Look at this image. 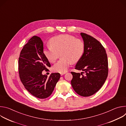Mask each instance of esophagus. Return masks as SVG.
I'll return each instance as SVG.
<instances>
[{"instance_id":"obj_1","label":"esophagus","mask_w":126,"mask_h":126,"mask_svg":"<svg viewBox=\"0 0 126 126\" xmlns=\"http://www.w3.org/2000/svg\"><path fill=\"white\" fill-rule=\"evenodd\" d=\"M65 74H66V73H60V75H61V76H62V75H64Z\"/></svg>"}]
</instances>
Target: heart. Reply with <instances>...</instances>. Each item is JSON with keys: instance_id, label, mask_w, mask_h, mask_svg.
<instances>
[{"instance_id": "b5f03b06", "label": "heart", "mask_w": 126, "mask_h": 126, "mask_svg": "<svg viewBox=\"0 0 126 126\" xmlns=\"http://www.w3.org/2000/svg\"><path fill=\"white\" fill-rule=\"evenodd\" d=\"M50 46L45 48L43 53L48 61L54 63L57 60L59 54L62 59L52 67L53 71L58 73H65L72 63L78 62L82 57L84 44L82 40L76 38L69 34H61L52 38Z\"/></svg>"}]
</instances>
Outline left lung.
<instances>
[{"mask_svg":"<svg viewBox=\"0 0 126 126\" xmlns=\"http://www.w3.org/2000/svg\"><path fill=\"white\" fill-rule=\"evenodd\" d=\"M80 34L84 41V51L75 69L84 72H71L73 78L71 83L78 95L88 97L98 91L104 84L108 74V62L101 43L90 35L84 33Z\"/></svg>","mask_w":126,"mask_h":126,"instance_id":"obj_1","label":"left lung"}]
</instances>
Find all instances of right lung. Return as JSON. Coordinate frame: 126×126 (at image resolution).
Masks as SVG:
<instances>
[{
  "label": "right lung",
  "mask_w": 126,
  "mask_h": 126,
  "mask_svg": "<svg viewBox=\"0 0 126 126\" xmlns=\"http://www.w3.org/2000/svg\"><path fill=\"white\" fill-rule=\"evenodd\" d=\"M51 65L43 53L41 38L34 36L23 46L18 60L20 79L25 88L33 96L45 99L52 93L60 78L59 73H51L48 78L42 71Z\"/></svg>",
  "instance_id": "add662e5"
}]
</instances>
